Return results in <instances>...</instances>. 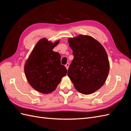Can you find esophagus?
I'll return each mask as SVG.
<instances>
[{
    "mask_svg": "<svg viewBox=\"0 0 131 131\" xmlns=\"http://www.w3.org/2000/svg\"><path fill=\"white\" fill-rule=\"evenodd\" d=\"M65 67H66L67 69L68 70V68H69V63H67V64L65 65Z\"/></svg>",
    "mask_w": 131,
    "mask_h": 131,
    "instance_id": "1",
    "label": "esophagus"
}]
</instances>
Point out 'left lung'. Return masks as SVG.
<instances>
[{
  "instance_id": "obj_1",
  "label": "left lung",
  "mask_w": 131,
  "mask_h": 131,
  "mask_svg": "<svg viewBox=\"0 0 131 131\" xmlns=\"http://www.w3.org/2000/svg\"><path fill=\"white\" fill-rule=\"evenodd\" d=\"M74 59L68 75L75 89L84 94L96 92L104 85L109 72V62L101 43L89 35L68 39Z\"/></svg>"
}]
</instances>
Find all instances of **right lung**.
Masks as SVG:
<instances>
[{
  "mask_svg": "<svg viewBox=\"0 0 131 131\" xmlns=\"http://www.w3.org/2000/svg\"><path fill=\"white\" fill-rule=\"evenodd\" d=\"M54 43L45 38L39 40L26 62L25 73L29 84L38 92L48 94L56 90L67 70L61 63V55L52 50Z\"/></svg>",
  "mask_w": 131,
  "mask_h": 131,
  "instance_id": "obj_1",
  "label": "right lung"
}]
</instances>
